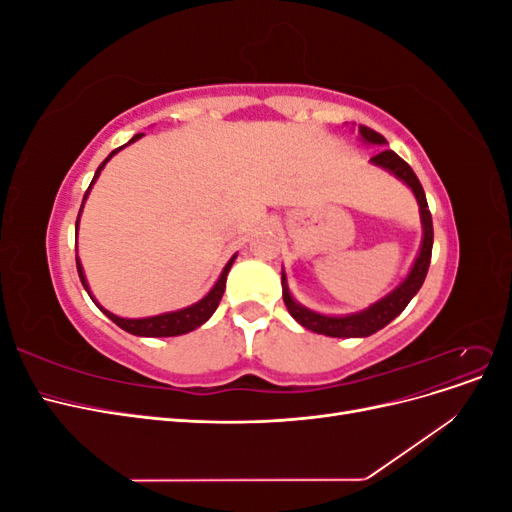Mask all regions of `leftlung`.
<instances>
[{
    "mask_svg": "<svg viewBox=\"0 0 512 512\" xmlns=\"http://www.w3.org/2000/svg\"><path fill=\"white\" fill-rule=\"evenodd\" d=\"M361 136L365 138L367 143H374V145H384L386 138L382 134H378L376 130H371L367 126H359ZM371 162L382 166L393 173L397 179L404 181L408 188H412L416 200H418V207H421V222H423V245H421V252L416 256V262L412 271L408 273V277L404 282H401L391 294H386V297L378 303H374L371 307H367L365 312L359 314H352V316H322L312 312V309H307L303 305H299L290 297V290L286 286V275L282 273V288H284V303L288 307L290 316L297 320L299 324H303L305 329L320 333V335H329V337H367L371 333L380 331L382 327H386L393 318H397L401 312H404L406 305L410 303V299L414 294L421 290L427 271H429V262H431V247H433V224H431V213L427 207V198L423 192V185L418 181V177L414 175V170L410 168L408 162L401 160L395 151L391 149H384L380 151L378 156L371 158Z\"/></svg>",
    "mask_w": 512,
    "mask_h": 512,
    "instance_id": "1",
    "label": "left lung"
}]
</instances>
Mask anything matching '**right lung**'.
Masks as SVG:
<instances>
[{"instance_id": "obj_1", "label": "right lung", "mask_w": 512, "mask_h": 512, "mask_svg": "<svg viewBox=\"0 0 512 512\" xmlns=\"http://www.w3.org/2000/svg\"><path fill=\"white\" fill-rule=\"evenodd\" d=\"M141 136H143V134H136L130 143H134L136 138H141ZM130 143H128V145H130ZM123 147H126V145H123ZM119 149H121V147H117V149L111 153V156H108V158L98 166L96 175H94V179H91L89 188H87V192H85V196H83V203H85V198H87V194H89V190H91V185L96 183V179H98V175H100V170L104 168V164H106L108 160H111ZM81 209H83V205H81ZM79 215H81V211H79ZM76 228H79V218H76ZM232 262H235V256H232V258L228 260V265L224 267L218 284H215V286L211 288V292L207 294L205 299H200L198 303H194V305H190V307H185V309H179V312L160 314V316H151V318H138V320L119 318V316H115V314H111V312H106L104 307H100V305L96 303V299L91 297V292H89V288H87V282H85V275H83V267H81V262H79V256H76V271H79L81 284H83L85 290L89 292V297L94 299V303L102 309V312H104L108 318H111V320L117 324V327H121L123 331H128V333H132V335H141V337H175V335H183V333L194 331L196 327H200V324L207 322V320L211 318V314L215 312V309H218V305H220V301H222L224 288H226V275H228V271H230V267H232Z\"/></svg>"}]
</instances>
